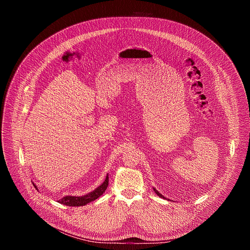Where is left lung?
<instances>
[{
  "label": "left lung",
  "instance_id": "1",
  "mask_svg": "<svg viewBox=\"0 0 250 250\" xmlns=\"http://www.w3.org/2000/svg\"><path fill=\"white\" fill-rule=\"evenodd\" d=\"M153 190H154V192H155V193H156V194H157L159 197H161V198H164V197H163V196H162V195H161V194H160V193H159L157 190H155V189H153Z\"/></svg>",
  "mask_w": 250,
  "mask_h": 250
}]
</instances>
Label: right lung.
<instances>
[{"mask_svg": "<svg viewBox=\"0 0 250 250\" xmlns=\"http://www.w3.org/2000/svg\"><path fill=\"white\" fill-rule=\"evenodd\" d=\"M108 184H109V177L106 176L105 177V180L104 181V183L99 186L96 190H94L93 192L85 195V196H82V197H74V196H66V197H63L61 200H59L58 202L60 204H63L65 206H69V207H80V206H85L87 205L88 203L92 202V201H95L96 199H98L100 196H102L106 187H108ZM33 186L37 188V186H35L33 184Z\"/></svg>", "mask_w": 250, "mask_h": 250, "instance_id": "add662e5", "label": "right lung"}]
</instances>
